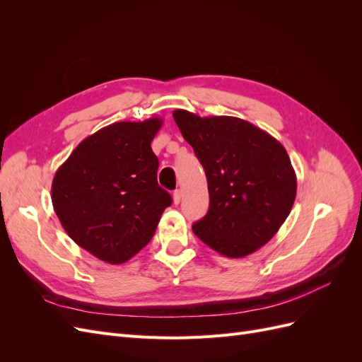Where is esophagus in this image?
Wrapping results in <instances>:
<instances>
[{
  "instance_id": "34e87169",
  "label": "esophagus",
  "mask_w": 362,
  "mask_h": 362,
  "mask_svg": "<svg viewBox=\"0 0 362 362\" xmlns=\"http://www.w3.org/2000/svg\"><path fill=\"white\" fill-rule=\"evenodd\" d=\"M181 198H182V193L181 190H175L173 194H172V199H173V204L178 205L181 202Z\"/></svg>"
}]
</instances>
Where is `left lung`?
Segmentation results:
<instances>
[{"label":"left lung","mask_w":362,"mask_h":362,"mask_svg":"<svg viewBox=\"0 0 362 362\" xmlns=\"http://www.w3.org/2000/svg\"><path fill=\"white\" fill-rule=\"evenodd\" d=\"M173 119L205 169L210 193L208 213L192 226L194 235L228 258L270 242L298 190L286 148L240 117L175 110Z\"/></svg>","instance_id":"1"}]
</instances>
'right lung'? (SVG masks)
<instances>
[{
    "instance_id": "1",
    "label": "right lung",
    "mask_w": 362,
    "mask_h": 362,
    "mask_svg": "<svg viewBox=\"0 0 362 362\" xmlns=\"http://www.w3.org/2000/svg\"><path fill=\"white\" fill-rule=\"evenodd\" d=\"M161 117L115 122L86 137L54 175L51 199L62 226L80 247L122 264L154 235L170 194L157 182L151 144Z\"/></svg>"
}]
</instances>
